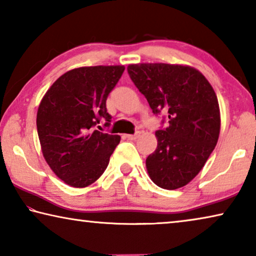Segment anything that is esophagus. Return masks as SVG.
<instances>
[{"mask_svg":"<svg viewBox=\"0 0 256 256\" xmlns=\"http://www.w3.org/2000/svg\"><path fill=\"white\" fill-rule=\"evenodd\" d=\"M140 136H141V132L138 131L136 133H134V134H126V138L130 140H136Z\"/></svg>","mask_w":256,"mask_h":256,"instance_id":"34e87169","label":"esophagus"}]
</instances>
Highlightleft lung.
Masks as SVG:
<instances>
[{
    "instance_id": "1",
    "label": "left lung",
    "mask_w": 256,
    "mask_h": 256,
    "mask_svg": "<svg viewBox=\"0 0 256 256\" xmlns=\"http://www.w3.org/2000/svg\"><path fill=\"white\" fill-rule=\"evenodd\" d=\"M130 78L152 112H168V126L155 132L158 147L146 158L158 188L177 190L200 172L220 136V114L215 90L199 70L188 66L139 63Z\"/></svg>"
}]
</instances>
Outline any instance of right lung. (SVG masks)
Segmentation results:
<instances>
[{
	"label": "right lung",
	"instance_id": "1",
	"mask_svg": "<svg viewBox=\"0 0 256 256\" xmlns=\"http://www.w3.org/2000/svg\"><path fill=\"white\" fill-rule=\"evenodd\" d=\"M125 70L124 66L72 68L60 76L40 102L36 128L41 150L57 177L72 186L86 188L104 172L120 141L95 126L112 116L106 101Z\"/></svg>",
	"mask_w": 256,
	"mask_h": 256
}]
</instances>
